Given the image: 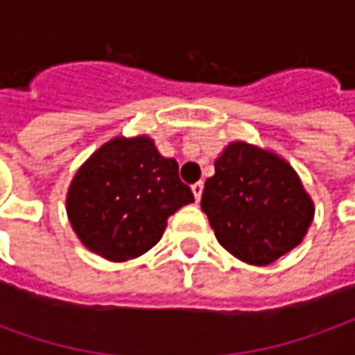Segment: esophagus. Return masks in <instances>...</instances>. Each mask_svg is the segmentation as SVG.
<instances>
[{
  "label": "esophagus",
  "mask_w": 355,
  "mask_h": 355,
  "mask_svg": "<svg viewBox=\"0 0 355 355\" xmlns=\"http://www.w3.org/2000/svg\"><path fill=\"white\" fill-rule=\"evenodd\" d=\"M192 193L193 198H196V201H200L201 193H203V182H196V184L192 186Z\"/></svg>",
  "instance_id": "esophagus-1"
}]
</instances>
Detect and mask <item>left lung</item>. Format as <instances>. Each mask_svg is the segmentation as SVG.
Returning <instances> with one entry per match:
<instances>
[{
	"instance_id": "left-lung-1",
	"label": "left lung",
	"mask_w": 355,
	"mask_h": 355,
	"mask_svg": "<svg viewBox=\"0 0 355 355\" xmlns=\"http://www.w3.org/2000/svg\"><path fill=\"white\" fill-rule=\"evenodd\" d=\"M201 209L218 243L236 259L266 266L298 247L313 220V201L287 159L234 140L215 159Z\"/></svg>"
}]
</instances>
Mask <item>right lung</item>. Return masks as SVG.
Masks as SVG:
<instances>
[{
	"label": "right lung",
	"instance_id": "right-lung-1",
	"mask_svg": "<svg viewBox=\"0 0 355 355\" xmlns=\"http://www.w3.org/2000/svg\"><path fill=\"white\" fill-rule=\"evenodd\" d=\"M193 201L178 163L148 135L116 137L89 155L70 182L66 213L89 251L125 262L162 239L167 218Z\"/></svg>",
	"mask_w": 355,
	"mask_h": 355
}]
</instances>
